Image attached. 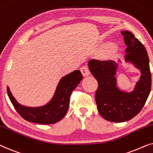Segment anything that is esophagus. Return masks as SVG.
<instances>
[{"label":"esophagus","instance_id":"34e87169","mask_svg":"<svg viewBox=\"0 0 153 153\" xmlns=\"http://www.w3.org/2000/svg\"><path fill=\"white\" fill-rule=\"evenodd\" d=\"M80 71L82 73L83 76H87L90 74V71H89V69L87 66H84L80 68Z\"/></svg>","mask_w":153,"mask_h":153}]
</instances>
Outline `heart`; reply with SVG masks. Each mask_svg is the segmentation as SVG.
<instances>
[{
  "label": "heart",
  "instance_id": "heart-1",
  "mask_svg": "<svg viewBox=\"0 0 153 153\" xmlns=\"http://www.w3.org/2000/svg\"><path fill=\"white\" fill-rule=\"evenodd\" d=\"M115 52H116V47L115 45H110L108 47L106 50H105L104 52L101 53V58L107 59L111 58Z\"/></svg>",
  "mask_w": 153,
  "mask_h": 153
}]
</instances>
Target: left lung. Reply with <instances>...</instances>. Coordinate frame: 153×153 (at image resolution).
Instances as JSON below:
<instances>
[{"label":"left lung","instance_id":"8db88e82","mask_svg":"<svg viewBox=\"0 0 153 153\" xmlns=\"http://www.w3.org/2000/svg\"><path fill=\"white\" fill-rule=\"evenodd\" d=\"M126 49L125 61H130L140 70L141 76L131 93L120 91L115 78L117 64L113 61L92 59L89 62L90 72L98 82L95 99L100 115L108 121L123 123L139 113L151 90L149 58L143 44L131 32H121Z\"/></svg>","mask_w":153,"mask_h":153}]
</instances>
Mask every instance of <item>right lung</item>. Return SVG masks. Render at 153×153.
<instances>
[{
    "instance_id": "1",
    "label": "right lung",
    "mask_w": 153,
    "mask_h": 153,
    "mask_svg": "<svg viewBox=\"0 0 153 153\" xmlns=\"http://www.w3.org/2000/svg\"><path fill=\"white\" fill-rule=\"evenodd\" d=\"M82 78V73L78 70L62 78L59 82L53 99L50 103L42 107H24L16 101L8 87L7 91L14 108L25 120L41 125H51L60 121L66 115L71 93Z\"/></svg>"
}]
</instances>
